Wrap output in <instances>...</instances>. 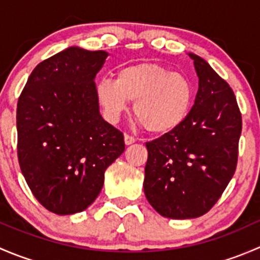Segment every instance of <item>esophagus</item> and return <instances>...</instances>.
Returning <instances> with one entry per match:
<instances>
[{
	"label": "esophagus",
	"mask_w": 260,
	"mask_h": 260,
	"mask_svg": "<svg viewBox=\"0 0 260 260\" xmlns=\"http://www.w3.org/2000/svg\"><path fill=\"white\" fill-rule=\"evenodd\" d=\"M136 142V138L135 137H132V136H129V135H124V143L127 146H129V145H132V143H135Z\"/></svg>",
	"instance_id": "obj_1"
}]
</instances>
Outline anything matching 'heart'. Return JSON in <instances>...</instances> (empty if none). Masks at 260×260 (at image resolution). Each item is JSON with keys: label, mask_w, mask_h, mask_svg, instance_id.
I'll use <instances>...</instances> for the list:
<instances>
[{"label": "heart", "mask_w": 260, "mask_h": 260, "mask_svg": "<svg viewBox=\"0 0 260 260\" xmlns=\"http://www.w3.org/2000/svg\"><path fill=\"white\" fill-rule=\"evenodd\" d=\"M95 94L108 122L117 123L135 102L133 112L149 133L165 135L180 127L192 108L195 90L191 80L157 62L122 67L117 79L103 78Z\"/></svg>", "instance_id": "heart-1"}]
</instances>
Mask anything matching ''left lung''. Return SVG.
<instances>
[{
	"mask_svg": "<svg viewBox=\"0 0 260 260\" xmlns=\"http://www.w3.org/2000/svg\"><path fill=\"white\" fill-rule=\"evenodd\" d=\"M199 77L185 122L147 142L145 195L159 215L193 219L220 199L237 169L242 114L229 84L208 61L188 52Z\"/></svg>",
	"mask_w": 260,
	"mask_h": 260,
	"instance_id": "obj_1",
	"label": "left lung"
}]
</instances>
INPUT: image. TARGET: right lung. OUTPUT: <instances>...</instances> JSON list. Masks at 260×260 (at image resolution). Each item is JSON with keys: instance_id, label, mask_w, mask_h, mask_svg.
<instances>
[{"instance_id": "right-lung-1", "label": "right lung", "mask_w": 260, "mask_h": 260, "mask_svg": "<svg viewBox=\"0 0 260 260\" xmlns=\"http://www.w3.org/2000/svg\"><path fill=\"white\" fill-rule=\"evenodd\" d=\"M108 52L79 46L41 61L18 98L17 156L39 203L57 215L84 211L104 172L124 152L122 132L103 119L95 75Z\"/></svg>"}]
</instances>
